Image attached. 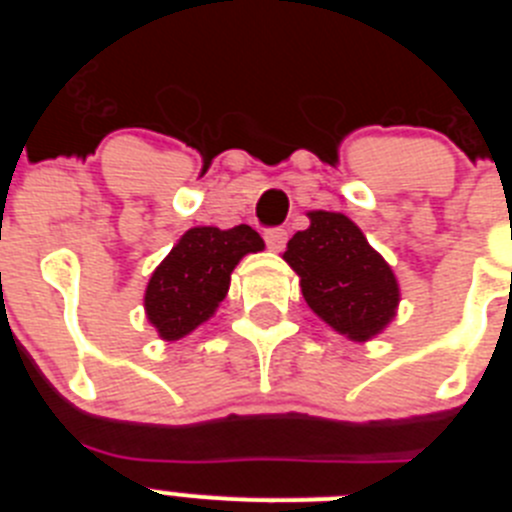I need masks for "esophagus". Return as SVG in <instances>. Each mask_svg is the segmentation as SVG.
Wrapping results in <instances>:
<instances>
[{
  "label": "esophagus",
  "instance_id": "34e87169",
  "mask_svg": "<svg viewBox=\"0 0 512 512\" xmlns=\"http://www.w3.org/2000/svg\"><path fill=\"white\" fill-rule=\"evenodd\" d=\"M266 238V246L271 248V251H282L284 246H287V230L284 228H269L264 233Z\"/></svg>",
  "mask_w": 512,
  "mask_h": 512
}]
</instances>
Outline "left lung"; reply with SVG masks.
Returning a JSON list of instances; mask_svg holds the SVG:
<instances>
[{"mask_svg":"<svg viewBox=\"0 0 512 512\" xmlns=\"http://www.w3.org/2000/svg\"><path fill=\"white\" fill-rule=\"evenodd\" d=\"M307 217L310 228L292 235L284 261L297 271L302 297L320 320L351 341H369L395 318V274L354 220L325 210Z\"/></svg>","mask_w":512,"mask_h":512,"instance_id":"1","label":"left lung"}]
</instances>
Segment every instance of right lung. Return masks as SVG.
<instances>
[{
    "mask_svg": "<svg viewBox=\"0 0 512 512\" xmlns=\"http://www.w3.org/2000/svg\"><path fill=\"white\" fill-rule=\"evenodd\" d=\"M261 248V235L248 225L189 228L148 279L143 305L158 336L179 341L210 320L228 295L238 261Z\"/></svg>",
    "mask_w": 512,
    "mask_h": 512,
    "instance_id": "add662e5",
    "label": "right lung"
}]
</instances>
